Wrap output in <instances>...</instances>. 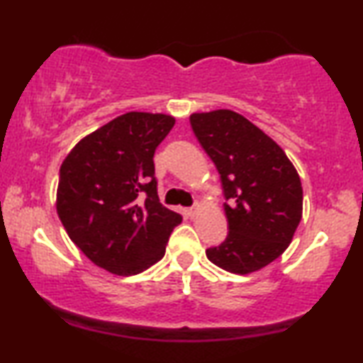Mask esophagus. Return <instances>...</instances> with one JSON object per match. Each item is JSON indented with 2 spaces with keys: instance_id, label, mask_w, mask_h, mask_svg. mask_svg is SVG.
<instances>
[{
  "instance_id": "obj_1",
  "label": "esophagus",
  "mask_w": 363,
  "mask_h": 363,
  "mask_svg": "<svg viewBox=\"0 0 363 363\" xmlns=\"http://www.w3.org/2000/svg\"><path fill=\"white\" fill-rule=\"evenodd\" d=\"M186 213H188V216H190V218H195V215L198 213V208H188Z\"/></svg>"
}]
</instances>
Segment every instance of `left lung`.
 <instances>
[{
    "mask_svg": "<svg viewBox=\"0 0 363 363\" xmlns=\"http://www.w3.org/2000/svg\"><path fill=\"white\" fill-rule=\"evenodd\" d=\"M193 133L210 155L225 193L226 240L206 250L213 264L247 274L287 250L302 218V186L284 150L233 111L193 113Z\"/></svg>",
    "mask_w": 363,
    "mask_h": 363,
    "instance_id": "8db88e82",
    "label": "left lung"
}]
</instances>
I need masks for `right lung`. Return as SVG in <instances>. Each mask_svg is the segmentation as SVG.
<instances>
[{
	"label": "right lung",
	"mask_w": 363,
	"mask_h": 363,
	"mask_svg": "<svg viewBox=\"0 0 363 363\" xmlns=\"http://www.w3.org/2000/svg\"><path fill=\"white\" fill-rule=\"evenodd\" d=\"M175 125L163 113L128 112L82 138L62 162L57 215L94 264L118 276L165 255L182 215L158 200L153 155Z\"/></svg>",
	"instance_id": "add662e5"
}]
</instances>
